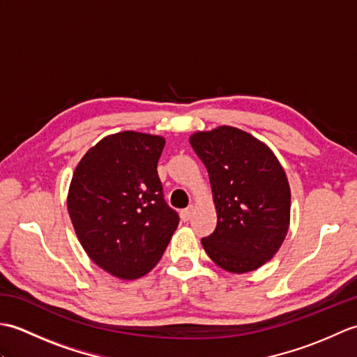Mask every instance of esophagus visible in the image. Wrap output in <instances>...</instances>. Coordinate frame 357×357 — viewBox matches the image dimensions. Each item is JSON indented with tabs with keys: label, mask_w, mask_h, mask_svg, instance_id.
<instances>
[{
	"label": "esophagus",
	"mask_w": 357,
	"mask_h": 357,
	"mask_svg": "<svg viewBox=\"0 0 357 357\" xmlns=\"http://www.w3.org/2000/svg\"><path fill=\"white\" fill-rule=\"evenodd\" d=\"M193 206L192 207H188V208H184L183 211H181V219H183L184 222H187V221H190L192 219V216H193Z\"/></svg>",
	"instance_id": "esophagus-1"
}]
</instances>
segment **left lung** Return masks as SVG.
Instances as JSON below:
<instances>
[{"instance_id":"left-lung-1","label":"left lung","mask_w":357,"mask_h":357,"mask_svg":"<svg viewBox=\"0 0 357 357\" xmlns=\"http://www.w3.org/2000/svg\"><path fill=\"white\" fill-rule=\"evenodd\" d=\"M207 167L218 224L201 239L225 271L248 273L276 255L290 227L291 193L282 165L267 144L241 128L221 126L190 136Z\"/></svg>"}]
</instances>
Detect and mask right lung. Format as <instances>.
<instances>
[{"label": "right lung", "instance_id": "right-lung-1", "mask_svg": "<svg viewBox=\"0 0 357 357\" xmlns=\"http://www.w3.org/2000/svg\"><path fill=\"white\" fill-rule=\"evenodd\" d=\"M164 146L158 135H109L73 172L67 210L75 233L90 259L115 278L149 273L179 224L156 170Z\"/></svg>", "mask_w": 357, "mask_h": 357}]
</instances>
